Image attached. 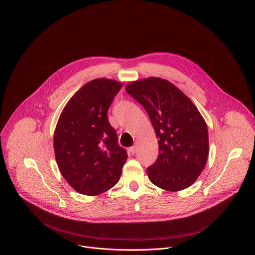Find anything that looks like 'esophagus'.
Masks as SVG:
<instances>
[{"label": "esophagus", "mask_w": 255, "mask_h": 255, "mask_svg": "<svg viewBox=\"0 0 255 255\" xmlns=\"http://www.w3.org/2000/svg\"><path fill=\"white\" fill-rule=\"evenodd\" d=\"M128 151H129V154L134 155V154L136 153V146H132V147H130Z\"/></svg>", "instance_id": "obj_1"}]
</instances>
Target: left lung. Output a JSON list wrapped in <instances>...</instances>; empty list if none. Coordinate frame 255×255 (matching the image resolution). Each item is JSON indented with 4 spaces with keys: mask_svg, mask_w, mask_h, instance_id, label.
Instances as JSON below:
<instances>
[{
    "mask_svg": "<svg viewBox=\"0 0 255 255\" xmlns=\"http://www.w3.org/2000/svg\"><path fill=\"white\" fill-rule=\"evenodd\" d=\"M125 89L148 113L158 139V158L147 168L150 181L173 192L192 185L204 169L209 149L207 126L195 105L160 78L135 81Z\"/></svg>",
    "mask_w": 255,
    "mask_h": 255,
    "instance_id": "1",
    "label": "left lung"
}]
</instances>
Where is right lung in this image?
Returning a JSON list of instances; mask_svg holds the SVG:
<instances>
[{
    "mask_svg": "<svg viewBox=\"0 0 255 255\" xmlns=\"http://www.w3.org/2000/svg\"><path fill=\"white\" fill-rule=\"evenodd\" d=\"M121 88L120 82L110 79L90 81L69 100L58 120L56 161L65 180L81 194L104 193L120 179L128 155L107 112Z\"/></svg>",
    "mask_w": 255,
    "mask_h": 255,
    "instance_id": "right-lung-1",
    "label": "right lung"
}]
</instances>
